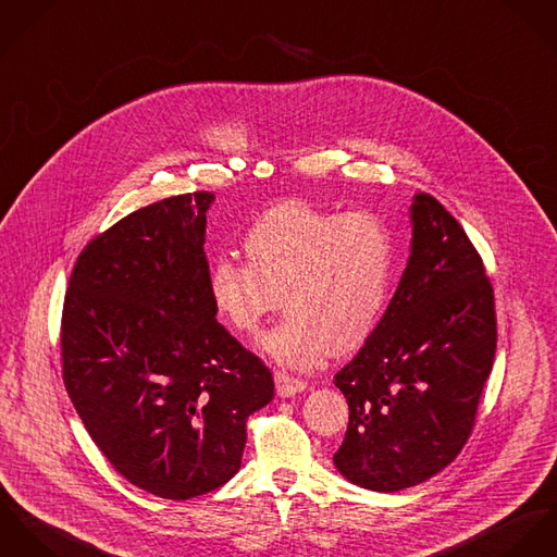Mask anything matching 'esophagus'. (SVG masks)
Instances as JSON below:
<instances>
[{
	"mask_svg": "<svg viewBox=\"0 0 557 557\" xmlns=\"http://www.w3.org/2000/svg\"><path fill=\"white\" fill-rule=\"evenodd\" d=\"M275 388L280 397H295L308 388V382L293 377L286 371H275Z\"/></svg>",
	"mask_w": 557,
	"mask_h": 557,
	"instance_id": "1",
	"label": "esophagus"
}]
</instances>
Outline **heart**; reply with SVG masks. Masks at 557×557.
Masks as SVG:
<instances>
[{
	"label": "heart",
	"mask_w": 557,
	"mask_h": 557,
	"mask_svg": "<svg viewBox=\"0 0 557 557\" xmlns=\"http://www.w3.org/2000/svg\"><path fill=\"white\" fill-rule=\"evenodd\" d=\"M244 251L246 262H211L209 299L242 335H256L282 299L286 318L262 339V350L286 368L308 370L333 350L361 348L393 293L395 235L371 211L286 200L249 226Z\"/></svg>",
	"instance_id": "b5f03b06"
}]
</instances>
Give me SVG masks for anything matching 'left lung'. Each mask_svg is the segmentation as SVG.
<instances>
[{
	"instance_id": "obj_1",
	"label": "left lung",
	"mask_w": 557,
	"mask_h": 557,
	"mask_svg": "<svg viewBox=\"0 0 557 557\" xmlns=\"http://www.w3.org/2000/svg\"><path fill=\"white\" fill-rule=\"evenodd\" d=\"M410 224L399 286L335 375L350 421L333 463L352 485L382 494L425 483L459 455L497 342L494 288L459 222L417 194Z\"/></svg>"
}]
</instances>
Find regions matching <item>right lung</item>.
Segmentation results:
<instances>
[{
  "label": "right lung",
  "mask_w": 557,
  "mask_h": 557,
  "mask_svg": "<svg viewBox=\"0 0 557 557\" xmlns=\"http://www.w3.org/2000/svg\"><path fill=\"white\" fill-rule=\"evenodd\" d=\"M171 196L81 251L63 301L65 391L85 430L132 485L166 499L209 494L242 468L249 414L273 375L209 299L207 211Z\"/></svg>",
  "instance_id": "right-lung-1"
}]
</instances>
